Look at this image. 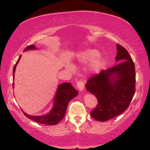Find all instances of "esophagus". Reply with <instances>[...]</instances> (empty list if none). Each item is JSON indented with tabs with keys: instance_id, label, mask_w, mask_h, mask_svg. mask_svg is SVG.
I'll list each match as a JSON object with an SVG mask.
<instances>
[{
	"instance_id": "obj_1",
	"label": "esophagus",
	"mask_w": 150,
	"mask_h": 150,
	"mask_svg": "<svg viewBox=\"0 0 150 150\" xmlns=\"http://www.w3.org/2000/svg\"><path fill=\"white\" fill-rule=\"evenodd\" d=\"M84 84L85 82L84 81L82 80V79H81V80H79V81H77V86L78 88V89L80 91H82L84 90Z\"/></svg>"
}]
</instances>
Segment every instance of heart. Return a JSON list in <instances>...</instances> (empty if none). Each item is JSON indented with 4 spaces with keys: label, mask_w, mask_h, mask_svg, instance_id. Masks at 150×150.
<instances>
[{
    "label": "heart",
    "mask_w": 150,
    "mask_h": 150,
    "mask_svg": "<svg viewBox=\"0 0 150 150\" xmlns=\"http://www.w3.org/2000/svg\"><path fill=\"white\" fill-rule=\"evenodd\" d=\"M80 59L83 63H88L92 61L89 66V69L91 72L97 73L99 71L103 66V59L100 55H98V52L96 50H89L84 52L81 55ZM66 66L70 70L74 69L73 66L69 64H68Z\"/></svg>",
    "instance_id": "1"
}]
</instances>
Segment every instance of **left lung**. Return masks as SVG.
<instances>
[{"label":"left lung","mask_w":150,"mask_h":150,"mask_svg":"<svg viewBox=\"0 0 150 150\" xmlns=\"http://www.w3.org/2000/svg\"><path fill=\"white\" fill-rule=\"evenodd\" d=\"M117 47V64L92 75L86 84V90L98 100L90 115L100 122L113 119L128 109L135 91L134 62L125 47L119 44Z\"/></svg>","instance_id":"8db88e82"}]
</instances>
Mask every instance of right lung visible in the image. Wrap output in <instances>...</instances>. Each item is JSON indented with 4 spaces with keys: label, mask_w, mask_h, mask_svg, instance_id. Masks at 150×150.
Segmentation results:
<instances>
[{
    "label": "right lung",
    "mask_w": 150,
    "mask_h": 150,
    "mask_svg": "<svg viewBox=\"0 0 150 150\" xmlns=\"http://www.w3.org/2000/svg\"><path fill=\"white\" fill-rule=\"evenodd\" d=\"M35 49H37L35 45H30L27 46L24 50L26 51ZM20 59L21 55L19 56V58L14 66L13 69V77L16 66H17ZM13 87L14 83L13 82ZM77 94L78 91L74 89L71 84L65 82V83L59 85L58 87L55 98V103H54L53 108L48 114L43 116H31L24 113V111H22V112L28 119L33 120L36 122L46 124V125H55V124L59 123L63 119L64 115L66 114L67 106H68L69 102L72 98L77 96Z\"/></svg>",
    "instance_id": "1"
}]
</instances>
